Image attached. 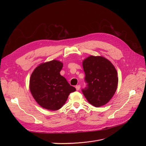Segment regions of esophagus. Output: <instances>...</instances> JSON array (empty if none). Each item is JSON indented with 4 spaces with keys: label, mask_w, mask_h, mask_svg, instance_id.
<instances>
[{
    "label": "esophagus",
    "mask_w": 146,
    "mask_h": 146,
    "mask_svg": "<svg viewBox=\"0 0 146 146\" xmlns=\"http://www.w3.org/2000/svg\"><path fill=\"white\" fill-rule=\"evenodd\" d=\"M76 90H80V85H76Z\"/></svg>",
    "instance_id": "esophagus-1"
}]
</instances>
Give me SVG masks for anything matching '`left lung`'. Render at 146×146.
Listing matches in <instances>:
<instances>
[{"label":"left lung","mask_w":146,"mask_h":146,"mask_svg":"<svg viewBox=\"0 0 146 146\" xmlns=\"http://www.w3.org/2000/svg\"><path fill=\"white\" fill-rule=\"evenodd\" d=\"M87 87L82 92L89 103L100 107L108 103L117 89V72L108 59L90 56L83 61Z\"/></svg>","instance_id":"1"}]
</instances>
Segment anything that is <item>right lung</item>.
<instances>
[{"label":"right lung","instance_id":"right-lung-1","mask_svg":"<svg viewBox=\"0 0 146 146\" xmlns=\"http://www.w3.org/2000/svg\"><path fill=\"white\" fill-rule=\"evenodd\" d=\"M63 66V63L53 60L40 64L31 76V93L36 102L45 109H60L70 94L76 91L75 88L60 74Z\"/></svg>","mask_w":146,"mask_h":146}]
</instances>
